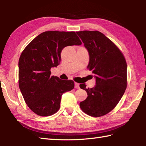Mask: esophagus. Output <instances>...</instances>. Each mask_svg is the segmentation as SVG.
Masks as SVG:
<instances>
[{
	"label": "esophagus",
	"instance_id": "34e87169",
	"mask_svg": "<svg viewBox=\"0 0 146 146\" xmlns=\"http://www.w3.org/2000/svg\"><path fill=\"white\" fill-rule=\"evenodd\" d=\"M75 88L76 89H78L79 88V84L78 83L75 82Z\"/></svg>",
	"mask_w": 146,
	"mask_h": 146
}]
</instances>
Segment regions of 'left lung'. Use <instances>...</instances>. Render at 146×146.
Wrapping results in <instances>:
<instances>
[{
	"label": "left lung",
	"instance_id": "8db88e82",
	"mask_svg": "<svg viewBox=\"0 0 146 146\" xmlns=\"http://www.w3.org/2000/svg\"><path fill=\"white\" fill-rule=\"evenodd\" d=\"M90 55L88 69L95 75L96 85L80 88L88 97L80 103L86 114L94 117L110 113L119 102L127 88V63L119 48L98 31H76Z\"/></svg>",
	"mask_w": 146,
	"mask_h": 146
}]
</instances>
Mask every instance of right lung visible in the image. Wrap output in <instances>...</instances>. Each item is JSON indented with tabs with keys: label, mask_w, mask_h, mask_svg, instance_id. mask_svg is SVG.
Here are the masks:
<instances>
[{
	"label": "right lung",
	"mask_w": 146,
	"mask_h": 146,
	"mask_svg": "<svg viewBox=\"0 0 146 146\" xmlns=\"http://www.w3.org/2000/svg\"><path fill=\"white\" fill-rule=\"evenodd\" d=\"M75 31H48L38 35L22 52L19 60V86L29 108L42 117L55 114L64 93L75 86L71 80L51 75V68L60 62L66 46L80 45Z\"/></svg>",
	"instance_id": "right-lung-1"
}]
</instances>
